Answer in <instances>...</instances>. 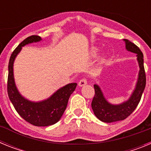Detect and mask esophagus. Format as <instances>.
<instances>
[{
    "mask_svg": "<svg viewBox=\"0 0 151 151\" xmlns=\"http://www.w3.org/2000/svg\"><path fill=\"white\" fill-rule=\"evenodd\" d=\"M87 84V79L85 78H82V79L79 80V82H78V85H79L80 87H82V86H84Z\"/></svg>",
    "mask_w": 151,
    "mask_h": 151,
    "instance_id": "34e87169",
    "label": "esophagus"
}]
</instances>
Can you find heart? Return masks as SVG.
<instances>
[{"instance_id": "1", "label": "heart", "mask_w": 151, "mask_h": 151, "mask_svg": "<svg viewBox=\"0 0 151 151\" xmlns=\"http://www.w3.org/2000/svg\"><path fill=\"white\" fill-rule=\"evenodd\" d=\"M97 49L94 48L93 50H92V54H97Z\"/></svg>"}]
</instances>
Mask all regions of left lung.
I'll list each match as a JSON object with an SVG mask.
<instances>
[{
    "mask_svg": "<svg viewBox=\"0 0 151 151\" xmlns=\"http://www.w3.org/2000/svg\"><path fill=\"white\" fill-rule=\"evenodd\" d=\"M125 41V47L129 51L137 54V59L139 64L140 71L136 88L131 97L127 101L119 105H112L106 101L99 86L94 85V94L91 102L92 110L94 115L100 120L104 122H113L123 120L130 116L141 101V96L146 85V74L144 66L143 54L136 45L128 39Z\"/></svg>",
    "mask_w": 151,
    "mask_h": 151,
    "instance_id": "1",
    "label": "left lung"
}]
</instances>
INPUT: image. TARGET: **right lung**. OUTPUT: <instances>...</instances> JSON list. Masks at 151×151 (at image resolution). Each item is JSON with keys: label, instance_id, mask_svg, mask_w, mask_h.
I'll use <instances>...</instances> for the list:
<instances>
[{"label": "right lung", "instance_id": "add662e5", "mask_svg": "<svg viewBox=\"0 0 151 151\" xmlns=\"http://www.w3.org/2000/svg\"><path fill=\"white\" fill-rule=\"evenodd\" d=\"M41 40L38 35H32L22 41L10 56L8 65L7 93L13 106L22 119L35 126H48L60 119L67 106L68 101L76 88V83H71L61 88L48 99L41 102H31L19 93L13 78V62L22 47Z\"/></svg>", "mask_w": 151, "mask_h": 151}]
</instances>
